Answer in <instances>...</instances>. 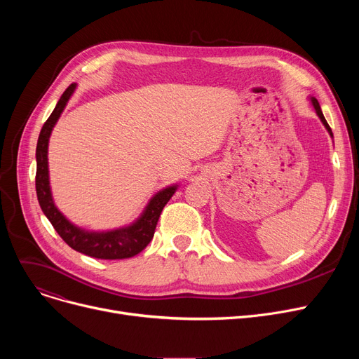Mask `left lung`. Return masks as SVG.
<instances>
[{
  "label": "left lung",
  "mask_w": 359,
  "mask_h": 359,
  "mask_svg": "<svg viewBox=\"0 0 359 359\" xmlns=\"http://www.w3.org/2000/svg\"><path fill=\"white\" fill-rule=\"evenodd\" d=\"M311 103H313V106H314V109H316V111H317V115H318V118L322 119V122H323V125L326 126V129L329 130V134L333 137V134H332V129H330V126H329V123L326 122V119H325V116H323V111H322V109H320V104H318V102H317V99H314V97H311Z\"/></svg>",
  "instance_id": "obj_1"
}]
</instances>
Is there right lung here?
Returning <instances> with one entry per match:
<instances>
[{
	"label": "right lung",
	"instance_id": "1",
	"mask_svg": "<svg viewBox=\"0 0 359 359\" xmlns=\"http://www.w3.org/2000/svg\"><path fill=\"white\" fill-rule=\"evenodd\" d=\"M75 84H69L68 88L62 93L61 99L56 103L53 111L48 121L43 123L36 147V194L43 214L48 217L53 225L55 231L61 236V238L74 250L83 255L96 259L115 260V259H128L142 252L148 243L153 240L154 231L160 214L165 203L170 201L176 192V186L167 187V189L158 192L149 201L142 217L132 224L130 227L107 231V233H87L80 230L68 222L65 217L56 210L53 205L50 189H49V176H48V142L53 125L61 116V113L71 97Z\"/></svg>",
	"mask_w": 359,
	"mask_h": 359
}]
</instances>
